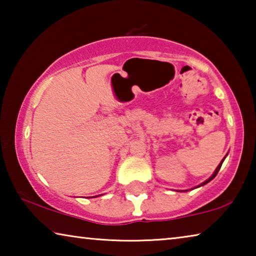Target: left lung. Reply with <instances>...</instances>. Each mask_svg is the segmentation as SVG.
Masks as SVG:
<instances>
[{
	"label": "left lung",
	"mask_w": 256,
	"mask_h": 256,
	"mask_svg": "<svg viewBox=\"0 0 256 256\" xmlns=\"http://www.w3.org/2000/svg\"><path fill=\"white\" fill-rule=\"evenodd\" d=\"M227 157V154L226 156H224V159L222 160V162H220V164H218V167H216V170L214 172V174H212L210 177H209V178H208L206 180H204V182H203V183H201L200 185H198V186H196V188H200V186H203V185H206V184H208V183H209V182L210 180H214V177L216 176V174H218V172L220 170V168H222V162H224V158H226ZM186 190H180V192H186Z\"/></svg>",
	"instance_id": "left-lung-1"
}]
</instances>
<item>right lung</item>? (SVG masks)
I'll use <instances>...</instances> for the list:
<instances>
[{"label":"right lung","mask_w":256,"mask_h":256,"mask_svg":"<svg viewBox=\"0 0 256 256\" xmlns=\"http://www.w3.org/2000/svg\"><path fill=\"white\" fill-rule=\"evenodd\" d=\"M92 198H94V196H92ZM96 198H97V196H96Z\"/></svg>","instance_id":"obj_1"}]
</instances>
